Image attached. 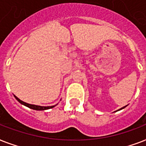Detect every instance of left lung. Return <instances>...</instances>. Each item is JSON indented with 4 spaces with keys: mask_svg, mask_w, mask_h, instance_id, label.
Returning <instances> with one entry per match:
<instances>
[{
    "mask_svg": "<svg viewBox=\"0 0 146 146\" xmlns=\"http://www.w3.org/2000/svg\"><path fill=\"white\" fill-rule=\"evenodd\" d=\"M126 108V106H125V107H123V108H121L119 109V110H117V111H120V110H122V109H123V108Z\"/></svg>",
    "mask_w": 146,
    "mask_h": 146,
    "instance_id": "1",
    "label": "left lung"
}]
</instances>
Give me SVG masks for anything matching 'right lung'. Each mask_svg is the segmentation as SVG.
<instances>
[{"instance_id":"right-lung-1","label":"right lung","mask_w":146,"mask_h":146,"mask_svg":"<svg viewBox=\"0 0 146 146\" xmlns=\"http://www.w3.org/2000/svg\"><path fill=\"white\" fill-rule=\"evenodd\" d=\"M14 97L15 98H16V99H17L19 103H20V104H23V105H25V106L28 107V108H29L31 109H33V110H36V111H44V110H48V109L52 108H54V107L55 106V105H54V106L44 107V106H38V105H35V104H28V103H26V102H23V101H21V100L19 99V98H18L16 96H14ZM56 105H57V104H56Z\"/></svg>"}]
</instances>
